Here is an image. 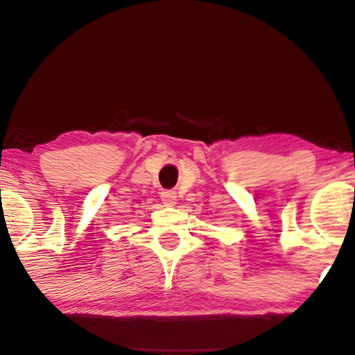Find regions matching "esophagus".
Masks as SVG:
<instances>
[{
    "label": "esophagus",
    "instance_id": "34e87169",
    "mask_svg": "<svg viewBox=\"0 0 355 355\" xmlns=\"http://www.w3.org/2000/svg\"><path fill=\"white\" fill-rule=\"evenodd\" d=\"M161 199H162V204L167 205V207H173L177 202V196L173 191H164L161 194Z\"/></svg>",
    "mask_w": 355,
    "mask_h": 355
}]
</instances>
